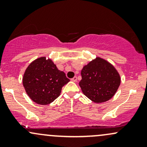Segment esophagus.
I'll use <instances>...</instances> for the list:
<instances>
[{
    "label": "esophagus",
    "mask_w": 147,
    "mask_h": 147,
    "mask_svg": "<svg viewBox=\"0 0 147 147\" xmlns=\"http://www.w3.org/2000/svg\"><path fill=\"white\" fill-rule=\"evenodd\" d=\"M77 77H74L73 78H72V79H71V81H72V82H77Z\"/></svg>",
    "instance_id": "34e87169"
}]
</instances>
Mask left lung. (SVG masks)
Segmentation results:
<instances>
[{
    "label": "left lung",
    "instance_id": "left-lung-1",
    "mask_svg": "<svg viewBox=\"0 0 147 147\" xmlns=\"http://www.w3.org/2000/svg\"><path fill=\"white\" fill-rule=\"evenodd\" d=\"M79 86L83 93L95 103L112 98L120 85V76L113 65L100 57L91 61L81 72Z\"/></svg>",
    "mask_w": 147,
    "mask_h": 147
}]
</instances>
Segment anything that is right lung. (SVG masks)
I'll return each mask as SVG.
<instances>
[{"label": "right lung", "mask_w": 147, "mask_h": 147, "mask_svg": "<svg viewBox=\"0 0 147 147\" xmlns=\"http://www.w3.org/2000/svg\"><path fill=\"white\" fill-rule=\"evenodd\" d=\"M70 82L50 59H36L28 65L23 84L30 98L41 105L50 104L60 95L62 87Z\"/></svg>", "instance_id": "add662e5"}]
</instances>
